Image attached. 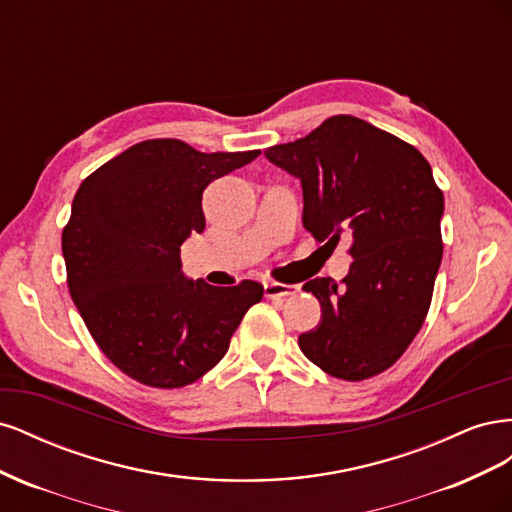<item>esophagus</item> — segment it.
Listing matches in <instances>:
<instances>
[{
    "label": "esophagus",
    "mask_w": 512,
    "mask_h": 512,
    "mask_svg": "<svg viewBox=\"0 0 512 512\" xmlns=\"http://www.w3.org/2000/svg\"><path fill=\"white\" fill-rule=\"evenodd\" d=\"M299 286L294 284H282V282H267L265 284V297L267 299H282L290 297V294H297Z\"/></svg>",
    "instance_id": "obj_1"
}]
</instances>
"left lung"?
<instances>
[{
  "instance_id": "1",
  "label": "left lung",
  "mask_w": 512,
  "mask_h": 512,
  "mask_svg": "<svg viewBox=\"0 0 512 512\" xmlns=\"http://www.w3.org/2000/svg\"><path fill=\"white\" fill-rule=\"evenodd\" d=\"M265 156L303 185V226L350 239L342 286L316 277L318 327L299 348L329 376L361 382L393 367L421 331L442 260L444 196L423 153L352 115H333Z\"/></svg>"
}]
</instances>
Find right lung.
<instances>
[{"mask_svg":"<svg viewBox=\"0 0 512 512\" xmlns=\"http://www.w3.org/2000/svg\"><path fill=\"white\" fill-rule=\"evenodd\" d=\"M203 153L179 138L136 143L94 170L61 232L70 297L119 371L153 389H181L222 361L262 284L190 282L179 247L205 230L207 185L258 158Z\"/></svg>","mask_w":512,"mask_h":512,"instance_id":"right-lung-1","label":"right lung"}]
</instances>
